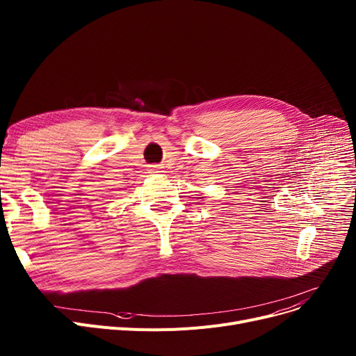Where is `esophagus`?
Instances as JSON below:
<instances>
[{
  "mask_svg": "<svg viewBox=\"0 0 356 356\" xmlns=\"http://www.w3.org/2000/svg\"><path fill=\"white\" fill-rule=\"evenodd\" d=\"M148 173H163V165H160V164H154V165H152V168H149V172Z\"/></svg>",
  "mask_w": 356,
  "mask_h": 356,
  "instance_id": "esophagus-1",
  "label": "esophagus"
}]
</instances>
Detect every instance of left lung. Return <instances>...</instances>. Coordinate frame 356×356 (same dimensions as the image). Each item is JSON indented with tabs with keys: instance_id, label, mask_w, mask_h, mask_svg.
I'll list each match as a JSON object with an SVG mask.
<instances>
[{
	"instance_id": "8db88e82",
	"label": "left lung",
	"mask_w": 356,
	"mask_h": 356,
	"mask_svg": "<svg viewBox=\"0 0 356 356\" xmlns=\"http://www.w3.org/2000/svg\"><path fill=\"white\" fill-rule=\"evenodd\" d=\"M199 199H200V197H199Z\"/></svg>"
}]
</instances>
